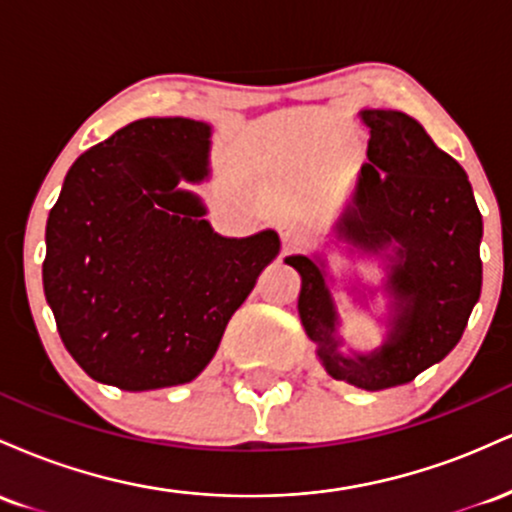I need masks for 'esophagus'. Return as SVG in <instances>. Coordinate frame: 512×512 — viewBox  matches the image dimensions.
Returning a JSON list of instances; mask_svg holds the SVG:
<instances>
[{
    "instance_id": "esophagus-1",
    "label": "esophagus",
    "mask_w": 512,
    "mask_h": 512,
    "mask_svg": "<svg viewBox=\"0 0 512 512\" xmlns=\"http://www.w3.org/2000/svg\"><path fill=\"white\" fill-rule=\"evenodd\" d=\"M279 236H281V243H284V248H296V245L303 243L305 233L301 226H296V223H284V226L279 228Z\"/></svg>"
}]
</instances>
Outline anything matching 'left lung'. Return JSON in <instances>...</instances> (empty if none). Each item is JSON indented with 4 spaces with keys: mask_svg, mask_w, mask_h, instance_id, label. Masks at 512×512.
Instances as JSON below:
<instances>
[{
    "mask_svg": "<svg viewBox=\"0 0 512 512\" xmlns=\"http://www.w3.org/2000/svg\"><path fill=\"white\" fill-rule=\"evenodd\" d=\"M370 127L368 163L337 236L363 250L397 243L387 289L395 296L392 332L370 356H342L337 313L325 272L310 257H289L303 286L298 313L334 380L378 392L411 383L460 342L481 293L479 243L484 223L467 173L440 151L414 117L361 110Z\"/></svg>",
    "mask_w": 512,
    "mask_h": 512,
    "instance_id": "left-lung-1",
    "label": "left lung"
}]
</instances>
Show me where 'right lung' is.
Segmentation results:
<instances>
[{
	"label": "right lung",
	"instance_id": "obj_1",
	"mask_svg": "<svg viewBox=\"0 0 512 512\" xmlns=\"http://www.w3.org/2000/svg\"><path fill=\"white\" fill-rule=\"evenodd\" d=\"M209 125L144 117L81 154L48 216L43 286L57 332L98 383H190L264 264L274 231L221 238L182 180L207 175Z\"/></svg>",
	"mask_w": 512,
	"mask_h": 512
}]
</instances>
